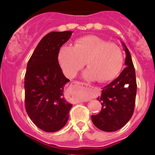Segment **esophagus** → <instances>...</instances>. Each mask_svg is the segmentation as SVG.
<instances>
[{"label":"esophagus","mask_w":155,"mask_h":155,"mask_svg":"<svg viewBox=\"0 0 155 155\" xmlns=\"http://www.w3.org/2000/svg\"><path fill=\"white\" fill-rule=\"evenodd\" d=\"M74 83H76V84H78V85H80V86H84V87H87V88L92 87V86H90V85L88 84V83H83V82H79V81H76V82H74Z\"/></svg>","instance_id":"obj_1"}]
</instances>
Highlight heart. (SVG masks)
Segmentation results:
<instances>
[{
    "label": "heart",
    "instance_id": "obj_1",
    "mask_svg": "<svg viewBox=\"0 0 155 155\" xmlns=\"http://www.w3.org/2000/svg\"><path fill=\"white\" fill-rule=\"evenodd\" d=\"M58 62L64 74L73 78L86 64L84 76L106 83L115 79L124 64L120 47L95 35H86L75 41L73 46L63 45L58 51Z\"/></svg>",
    "mask_w": 155,
    "mask_h": 155
}]
</instances>
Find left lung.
<instances>
[{
  "mask_svg": "<svg viewBox=\"0 0 155 155\" xmlns=\"http://www.w3.org/2000/svg\"><path fill=\"white\" fill-rule=\"evenodd\" d=\"M126 52L127 67L110 84L102 88V94L97 98L101 102V111L92 115L93 124L101 130H118L131 118L135 106L137 82L135 69L130 53L124 43Z\"/></svg>",
  "mask_w": 155,
  "mask_h": 155,
  "instance_id": "1",
  "label": "left lung"
}]
</instances>
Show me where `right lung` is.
Instances as JSON below:
<instances>
[{
	"mask_svg": "<svg viewBox=\"0 0 155 155\" xmlns=\"http://www.w3.org/2000/svg\"><path fill=\"white\" fill-rule=\"evenodd\" d=\"M72 33L65 31L47 34L28 62L25 76V109L32 122L44 131H58L69 119L72 105L65 100L63 92L69 79L62 73L58 55Z\"/></svg>",
	"mask_w": 155,
	"mask_h": 155,
	"instance_id": "add662e5",
	"label": "right lung"
}]
</instances>
